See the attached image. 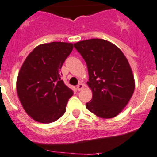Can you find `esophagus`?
<instances>
[{"label":"esophagus","mask_w":157,"mask_h":157,"mask_svg":"<svg viewBox=\"0 0 157 157\" xmlns=\"http://www.w3.org/2000/svg\"><path fill=\"white\" fill-rule=\"evenodd\" d=\"M77 87V90H78L79 91H80V90H82L83 89V87H84V85H83V83H79Z\"/></svg>","instance_id":"esophagus-1"}]
</instances>
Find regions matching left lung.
Here are the masks:
<instances>
[{
  "label": "left lung",
  "mask_w": 157,
  "mask_h": 157,
  "mask_svg": "<svg viewBox=\"0 0 157 157\" xmlns=\"http://www.w3.org/2000/svg\"><path fill=\"white\" fill-rule=\"evenodd\" d=\"M87 66L92 91L86 108L96 116L112 118L124 109L135 90V80L128 59L109 41L91 39L74 43Z\"/></svg>",
  "instance_id": "left-lung-1"
}]
</instances>
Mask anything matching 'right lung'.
Wrapping results in <instances>:
<instances>
[{
    "label": "right lung",
    "instance_id": "obj_1",
    "mask_svg": "<svg viewBox=\"0 0 157 157\" xmlns=\"http://www.w3.org/2000/svg\"><path fill=\"white\" fill-rule=\"evenodd\" d=\"M73 48V44L63 42L41 44L19 70L17 96L26 113L38 122H53L65 113L74 93L61 80L60 70Z\"/></svg>",
    "mask_w": 157,
    "mask_h": 157
}]
</instances>
